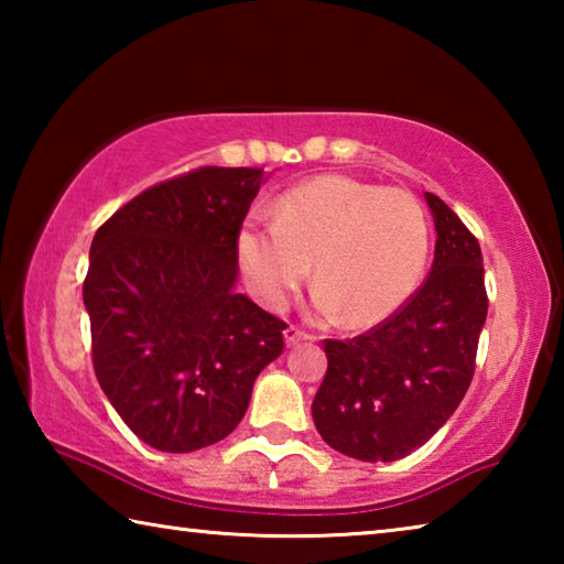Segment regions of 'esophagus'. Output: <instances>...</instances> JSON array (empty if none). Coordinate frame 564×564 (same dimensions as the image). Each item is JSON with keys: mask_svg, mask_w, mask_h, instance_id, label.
<instances>
[{"mask_svg": "<svg viewBox=\"0 0 564 564\" xmlns=\"http://www.w3.org/2000/svg\"><path fill=\"white\" fill-rule=\"evenodd\" d=\"M283 336H285V346H295V343H301V340H313L311 333H305L303 328L293 326V323L283 330Z\"/></svg>", "mask_w": 564, "mask_h": 564, "instance_id": "1", "label": "esophagus"}]
</instances>
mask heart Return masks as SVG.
<instances>
[{
  "label": "heart",
  "mask_w": 564,
  "mask_h": 564,
  "mask_svg": "<svg viewBox=\"0 0 564 564\" xmlns=\"http://www.w3.org/2000/svg\"><path fill=\"white\" fill-rule=\"evenodd\" d=\"M425 212L408 191L330 174L291 188L273 224L251 221L238 259L256 299L281 311L313 263V305L370 328L403 305L427 263Z\"/></svg>",
  "instance_id": "b5f03b06"
}]
</instances>
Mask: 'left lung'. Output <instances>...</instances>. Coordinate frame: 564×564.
Masks as SVG:
<instances>
[{
    "mask_svg": "<svg viewBox=\"0 0 564 564\" xmlns=\"http://www.w3.org/2000/svg\"><path fill=\"white\" fill-rule=\"evenodd\" d=\"M425 198L437 241L423 285L360 336L323 340L328 370L313 398V423L356 460H400L431 441L475 373L488 316L480 243L443 198Z\"/></svg>",
    "mask_w": 564,
    "mask_h": 564,
    "instance_id": "1",
    "label": "left lung"
}]
</instances>
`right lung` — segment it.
Here are the masks:
<instances>
[{"label":"right lung","mask_w":564,"mask_h":564,"mask_svg":"<svg viewBox=\"0 0 564 564\" xmlns=\"http://www.w3.org/2000/svg\"><path fill=\"white\" fill-rule=\"evenodd\" d=\"M263 169L202 166L133 196L94 234L84 305L94 373L131 433L164 453L241 423L285 323L234 293Z\"/></svg>","instance_id":"add662e5"}]
</instances>
